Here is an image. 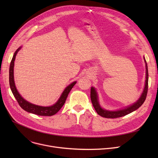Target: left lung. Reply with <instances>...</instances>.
<instances>
[{
	"label": "left lung",
	"mask_w": 158,
	"mask_h": 158,
	"mask_svg": "<svg viewBox=\"0 0 158 158\" xmlns=\"http://www.w3.org/2000/svg\"><path fill=\"white\" fill-rule=\"evenodd\" d=\"M144 61L145 63V69H146V79L145 82V86L143 88V92L141 94L138 100L136 101L134 104L132 105H129L126 107H124L123 109H120L118 110H114V111H111V110H105L101 107L100 103L98 101V93L97 92V89L94 87L91 88V101H92V104L94 107V108L96 111V112L100 116L104 118H119L123 117V116L127 115L132 112L136 111L137 109L142 106L143 102L145 101V98L147 94V91H148V68H147V64L145 60V57H143Z\"/></svg>",
	"instance_id": "obj_1"
}]
</instances>
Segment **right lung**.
Returning a JSON list of instances; mask_svg holds the SVG:
<instances>
[{
    "label": "right lung",
    "mask_w": 158,
    "mask_h": 158,
    "mask_svg": "<svg viewBox=\"0 0 158 158\" xmlns=\"http://www.w3.org/2000/svg\"><path fill=\"white\" fill-rule=\"evenodd\" d=\"M21 48L22 47H20L15 51L10 63L9 80L11 92L15 98L16 99V101H17L23 110L40 116H52L60 110L62 106L64 105L66 101V99L67 98L70 90L72 89L73 86L76 84L77 82L73 81L69 86H66L65 89L63 90L62 94L61 95L59 99L57 101V102L51 106H41L38 105H35L34 104H32L27 101L26 100H25V99L20 95L19 92H18L17 89H16L14 80V63L16 58V56L18 52L21 49Z\"/></svg>",
    "instance_id": "right-lung-1"
}]
</instances>
